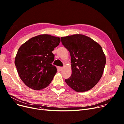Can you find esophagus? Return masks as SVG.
I'll return each mask as SVG.
<instances>
[{"label":"esophagus","mask_w":124,"mask_h":124,"mask_svg":"<svg viewBox=\"0 0 124 124\" xmlns=\"http://www.w3.org/2000/svg\"><path fill=\"white\" fill-rule=\"evenodd\" d=\"M59 70H60V71H62V70H63V67H60L59 68Z\"/></svg>","instance_id":"34e87169"}]
</instances>
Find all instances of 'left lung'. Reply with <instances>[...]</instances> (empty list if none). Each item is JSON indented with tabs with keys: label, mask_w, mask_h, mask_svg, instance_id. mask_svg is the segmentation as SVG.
Here are the masks:
<instances>
[{
	"label": "left lung",
	"mask_w": 124,
	"mask_h": 124,
	"mask_svg": "<svg viewBox=\"0 0 124 124\" xmlns=\"http://www.w3.org/2000/svg\"><path fill=\"white\" fill-rule=\"evenodd\" d=\"M61 41L70 53L72 74L65 82L77 92L93 88L103 74L106 57L101 46L83 34L61 37Z\"/></svg>",
	"instance_id": "1"
}]
</instances>
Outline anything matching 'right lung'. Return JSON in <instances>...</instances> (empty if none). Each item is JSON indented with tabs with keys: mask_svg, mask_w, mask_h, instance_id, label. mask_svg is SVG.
I'll return each instance as SVG.
<instances>
[{
	"mask_svg": "<svg viewBox=\"0 0 124 124\" xmlns=\"http://www.w3.org/2000/svg\"><path fill=\"white\" fill-rule=\"evenodd\" d=\"M60 42V37L40 34L19 47L15 64L20 78L29 88L42 90L51 83L57 72L56 67L52 65L54 60L52 52Z\"/></svg>",
	"mask_w": 124,
	"mask_h": 124,
	"instance_id": "obj_1",
	"label": "right lung"
}]
</instances>
